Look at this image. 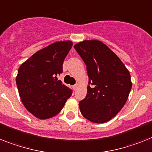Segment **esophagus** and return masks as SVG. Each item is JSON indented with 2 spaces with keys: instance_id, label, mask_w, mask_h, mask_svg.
Instances as JSON below:
<instances>
[{
  "instance_id": "esophagus-1",
  "label": "esophagus",
  "mask_w": 152,
  "mask_h": 152,
  "mask_svg": "<svg viewBox=\"0 0 152 152\" xmlns=\"http://www.w3.org/2000/svg\"><path fill=\"white\" fill-rule=\"evenodd\" d=\"M78 87H79V84H75V85H74L73 86V90H75V91H76V90H77V89H78Z\"/></svg>"
}]
</instances>
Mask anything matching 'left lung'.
Returning <instances> with one entry per match:
<instances>
[{
  "label": "left lung",
  "mask_w": 152,
  "mask_h": 152,
  "mask_svg": "<svg viewBox=\"0 0 152 152\" xmlns=\"http://www.w3.org/2000/svg\"><path fill=\"white\" fill-rule=\"evenodd\" d=\"M74 48L85 62L89 77L87 94L79 104L80 112L94 123L107 122L128 98L132 86L129 71L100 41L85 40Z\"/></svg>",
  "instance_id": "8db88e82"
}]
</instances>
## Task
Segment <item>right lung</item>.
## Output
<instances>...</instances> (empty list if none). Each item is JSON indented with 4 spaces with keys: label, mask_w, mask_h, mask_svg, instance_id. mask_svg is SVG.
Wrapping results in <instances>:
<instances>
[{
    "label": "right lung",
    "mask_w": 152,
    "mask_h": 152,
    "mask_svg": "<svg viewBox=\"0 0 152 152\" xmlns=\"http://www.w3.org/2000/svg\"><path fill=\"white\" fill-rule=\"evenodd\" d=\"M71 41L57 42L38 51L19 67L16 77L23 104L39 119H48L61 111L72 91L58 80Z\"/></svg>",
    "instance_id": "right-lung-1"
}]
</instances>
